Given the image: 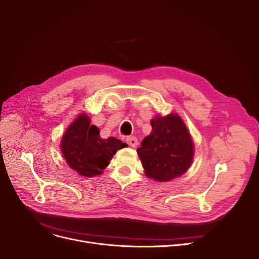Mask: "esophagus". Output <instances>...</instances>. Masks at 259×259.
Wrapping results in <instances>:
<instances>
[{
    "instance_id": "obj_1",
    "label": "esophagus",
    "mask_w": 259,
    "mask_h": 259,
    "mask_svg": "<svg viewBox=\"0 0 259 259\" xmlns=\"http://www.w3.org/2000/svg\"><path fill=\"white\" fill-rule=\"evenodd\" d=\"M126 142L132 148H135L137 146V139H136L135 136H128L127 139H126Z\"/></svg>"
}]
</instances>
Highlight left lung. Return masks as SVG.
Masks as SVG:
<instances>
[{
    "instance_id": "1",
    "label": "left lung",
    "mask_w": 259,
    "mask_h": 259,
    "mask_svg": "<svg viewBox=\"0 0 259 259\" xmlns=\"http://www.w3.org/2000/svg\"><path fill=\"white\" fill-rule=\"evenodd\" d=\"M151 126L137 149L147 175L161 182L181 176L194 157L193 141L182 119L171 113L152 119Z\"/></svg>"
}]
</instances>
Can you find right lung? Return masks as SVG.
<instances>
[{
	"label": "right lung",
	"instance_id": "1",
	"mask_svg": "<svg viewBox=\"0 0 259 259\" xmlns=\"http://www.w3.org/2000/svg\"><path fill=\"white\" fill-rule=\"evenodd\" d=\"M127 147L115 137L103 140L99 129L91 125L86 114H80L65 131L61 152L73 169L86 177L100 175L110 162L115 152Z\"/></svg>",
	"mask_w": 259,
	"mask_h": 259
}]
</instances>
